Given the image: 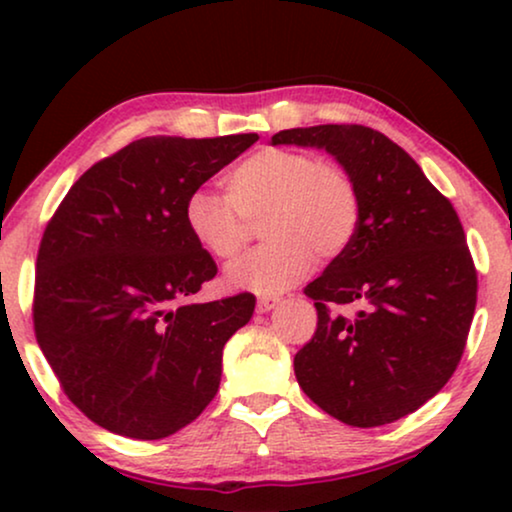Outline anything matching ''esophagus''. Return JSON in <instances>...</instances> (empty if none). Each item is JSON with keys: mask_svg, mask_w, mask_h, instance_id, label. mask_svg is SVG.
<instances>
[{"mask_svg": "<svg viewBox=\"0 0 512 512\" xmlns=\"http://www.w3.org/2000/svg\"><path fill=\"white\" fill-rule=\"evenodd\" d=\"M275 305H277V298H258L256 300V312L265 314V312H270Z\"/></svg>", "mask_w": 512, "mask_h": 512, "instance_id": "esophagus-1", "label": "esophagus"}]
</instances>
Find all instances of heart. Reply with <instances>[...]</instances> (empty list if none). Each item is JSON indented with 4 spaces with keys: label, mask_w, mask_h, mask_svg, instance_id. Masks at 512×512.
I'll return each mask as SVG.
<instances>
[{
    "label": "heart",
    "mask_w": 512,
    "mask_h": 512,
    "mask_svg": "<svg viewBox=\"0 0 512 512\" xmlns=\"http://www.w3.org/2000/svg\"><path fill=\"white\" fill-rule=\"evenodd\" d=\"M261 216L268 242L230 265L226 279L235 289L275 296L310 275L314 254L331 261L349 249L361 221L359 188L340 163L268 146L228 172L226 198L195 191L184 207L188 233L219 261L240 254L247 221Z\"/></svg>",
    "instance_id": "b5f03b06"
}]
</instances>
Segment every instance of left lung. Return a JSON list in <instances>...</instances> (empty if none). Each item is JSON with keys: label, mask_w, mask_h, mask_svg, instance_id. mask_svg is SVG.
<instances>
[{"label": "left lung", "mask_w": 512, "mask_h": 512, "mask_svg": "<svg viewBox=\"0 0 512 512\" xmlns=\"http://www.w3.org/2000/svg\"><path fill=\"white\" fill-rule=\"evenodd\" d=\"M272 144L326 149L361 198L354 242L305 286L317 331L293 359L298 384L349 426L391 424L457 370L478 300V270L452 202L401 146L366 125L282 130ZM359 304L354 318L330 312Z\"/></svg>", "instance_id": "obj_1"}]
</instances>
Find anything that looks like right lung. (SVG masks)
I'll return each mask as SVG.
<instances>
[{"label": "right lung", "instance_id": "1", "mask_svg": "<svg viewBox=\"0 0 512 512\" xmlns=\"http://www.w3.org/2000/svg\"><path fill=\"white\" fill-rule=\"evenodd\" d=\"M258 139L144 137L69 188L41 237L34 335L69 401L102 429L167 438L216 396L223 345L254 293L191 303L216 263L186 200Z\"/></svg>", "mask_w": 512, "mask_h": 512}]
</instances>
